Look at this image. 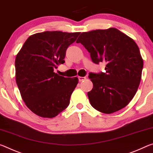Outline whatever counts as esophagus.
Listing matches in <instances>:
<instances>
[{
    "instance_id": "esophagus-1",
    "label": "esophagus",
    "mask_w": 153,
    "mask_h": 153,
    "mask_svg": "<svg viewBox=\"0 0 153 153\" xmlns=\"http://www.w3.org/2000/svg\"><path fill=\"white\" fill-rule=\"evenodd\" d=\"M86 79L85 76H79V81L81 82V81H82L83 80H85Z\"/></svg>"
}]
</instances>
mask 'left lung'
Wrapping results in <instances>:
<instances>
[{"instance_id": "left-lung-1", "label": "left lung", "mask_w": 153, "mask_h": 153, "mask_svg": "<svg viewBox=\"0 0 153 153\" xmlns=\"http://www.w3.org/2000/svg\"><path fill=\"white\" fill-rule=\"evenodd\" d=\"M76 42L85 47L95 64L106 63L105 72L89 74L93 89L87 96L91 106L106 114L126 107L136 94L143 68L136 42L110 27L82 32Z\"/></svg>"}]
</instances>
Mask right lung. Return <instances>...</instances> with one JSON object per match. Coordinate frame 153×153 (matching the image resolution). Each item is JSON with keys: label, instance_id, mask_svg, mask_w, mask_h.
<instances>
[{"label": "right lung", "instance_id": "1", "mask_svg": "<svg viewBox=\"0 0 153 153\" xmlns=\"http://www.w3.org/2000/svg\"><path fill=\"white\" fill-rule=\"evenodd\" d=\"M79 34L61 31L36 33L27 38L17 54L16 83L25 104L39 117L53 118L68 106L79 79L60 76L54 69L64 63L67 48Z\"/></svg>", "mask_w": 153, "mask_h": 153}]
</instances>
